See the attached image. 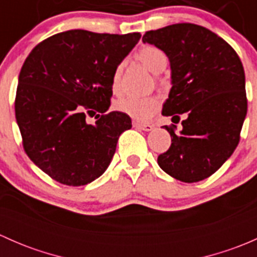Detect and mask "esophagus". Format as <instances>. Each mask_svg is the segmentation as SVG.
I'll list each match as a JSON object with an SVG mask.
<instances>
[{"instance_id": "esophagus-1", "label": "esophagus", "mask_w": 257, "mask_h": 257, "mask_svg": "<svg viewBox=\"0 0 257 257\" xmlns=\"http://www.w3.org/2000/svg\"><path fill=\"white\" fill-rule=\"evenodd\" d=\"M133 126H134V128L142 129V131H145V132H150V131H153V129H154V125H153V124H149V123H137V121H134Z\"/></svg>"}]
</instances>
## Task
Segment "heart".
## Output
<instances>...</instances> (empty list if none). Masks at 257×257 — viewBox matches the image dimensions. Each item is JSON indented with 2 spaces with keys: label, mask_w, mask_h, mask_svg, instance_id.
<instances>
[{
  "label": "heart",
  "mask_w": 257,
  "mask_h": 257,
  "mask_svg": "<svg viewBox=\"0 0 257 257\" xmlns=\"http://www.w3.org/2000/svg\"><path fill=\"white\" fill-rule=\"evenodd\" d=\"M136 58L153 73H160L168 64L167 54L155 46H145L141 48L137 52ZM121 74H123V64H118L112 76V90L115 94L120 93L121 90ZM159 105V99L154 95H147V97L128 95L116 100L114 108L118 112L131 116L134 120L145 121L157 113Z\"/></svg>",
  "instance_id": "obj_1"
}]
</instances>
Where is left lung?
<instances>
[{"label":"left lung","mask_w":257,"mask_h":257,"mask_svg":"<svg viewBox=\"0 0 257 257\" xmlns=\"http://www.w3.org/2000/svg\"><path fill=\"white\" fill-rule=\"evenodd\" d=\"M143 42L164 51L172 69V89L162 114L172 145L158 157L170 177L196 183L214 174L234 153L247 113L245 72L234 48L214 32L193 23L148 31Z\"/></svg>","instance_id":"8db88e82"}]
</instances>
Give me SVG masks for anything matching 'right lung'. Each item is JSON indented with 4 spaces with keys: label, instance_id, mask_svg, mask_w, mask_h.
<instances>
[{
    "label": "right lung",
    "instance_id": "obj_1",
    "mask_svg": "<svg viewBox=\"0 0 257 257\" xmlns=\"http://www.w3.org/2000/svg\"><path fill=\"white\" fill-rule=\"evenodd\" d=\"M128 35L71 30L38 43L26 58L15 100L23 148L58 183L80 186L107 170L131 116L109 109L115 67L139 42ZM97 114L94 124L87 113Z\"/></svg>",
    "mask_w": 257,
    "mask_h": 257
}]
</instances>
